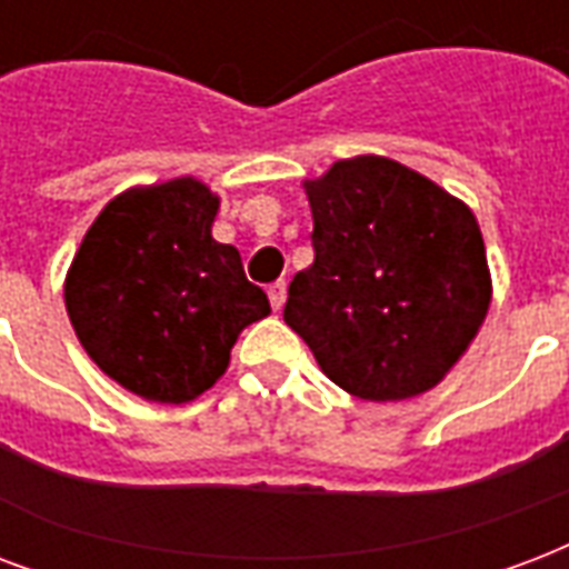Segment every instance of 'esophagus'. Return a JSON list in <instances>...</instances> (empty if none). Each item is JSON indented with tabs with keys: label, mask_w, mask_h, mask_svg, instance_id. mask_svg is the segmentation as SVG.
Instances as JSON below:
<instances>
[{
	"label": "esophagus",
	"mask_w": 569,
	"mask_h": 569,
	"mask_svg": "<svg viewBox=\"0 0 569 569\" xmlns=\"http://www.w3.org/2000/svg\"><path fill=\"white\" fill-rule=\"evenodd\" d=\"M268 298H271V307H274V310H283L286 283H274V286H271V289H268Z\"/></svg>",
	"instance_id": "esophagus-1"
}]
</instances>
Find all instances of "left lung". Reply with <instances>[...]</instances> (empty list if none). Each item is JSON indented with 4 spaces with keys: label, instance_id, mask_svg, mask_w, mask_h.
Returning a JSON list of instances; mask_svg holds the SVG:
<instances>
[{
    "label": "left lung",
    "instance_id": "8db88e82",
    "mask_svg": "<svg viewBox=\"0 0 569 569\" xmlns=\"http://www.w3.org/2000/svg\"><path fill=\"white\" fill-rule=\"evenodd\" d=\"M313 266L283 319L352 397L409 400L466 355L492 301L487 247L466 202L379 154L303 181Z\"/></svg>",
    "mask_w": 569,
    "mask_h": 569
}]
</instances>
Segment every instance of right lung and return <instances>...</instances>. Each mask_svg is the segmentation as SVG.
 <instances>
[{"instance_id":"obj_1","label":"right lung","mask_w":569,"mask_h":569,"mask_svg":"<svg viewBox=\"0 0 569 569\" xmlns=\"http://www.w3.org/2000/svg\"><path fill=\"white\" fill-rule=\"evenodd\" d=\"M217 208L190 176L124 190L68 268L64 307L82 349L142 400H197L227 372L238 333L271 313L236 247L211 238Z\"/></svg>"}]
</instances>
